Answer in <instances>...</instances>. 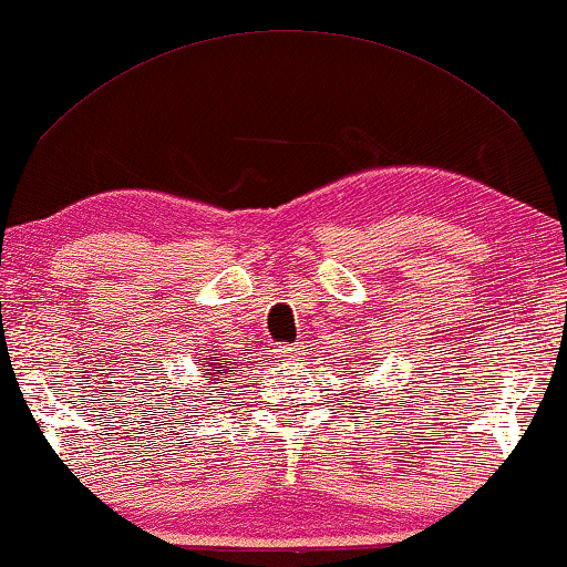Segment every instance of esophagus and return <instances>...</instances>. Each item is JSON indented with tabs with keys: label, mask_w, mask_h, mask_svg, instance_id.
<instances>
[{
	"label": "esophagus",
	"mask_w": 567,
	"mask_h": 567,
	"mask_svg": "<svg viewBox=\"0 0 567 567\" xmlns=\"http://www.w3.org/2000/svg\"><path fill=\"white\" fill-rule=\"evenodd\" d=\"M296 351H299V349H296L293 344H276V347H274V357H276L278 361H284V359H293V357H296Z\"/></svg>",
	"instance_id": "34e87169"
}]
</instances>
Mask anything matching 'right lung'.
<instances>
[{
	"label": "right lung",
	"mask_w": 567,
	"mask_h": 567,
	"mask_svg": "<svg viewBox=\"0 0 567 567\" xmlns=\"http://www.w3.org/2000/svg\"><path fill=\"white\" fill-rule=\"evenodd\" d=\"M216 361H218V357H210V361H208V367H213V369H206V374L208 377H216V374H226V371H236L234 367H226V369H223L220 364H216ZM220 384V382H218Z\"/></svg>",
	"instance_id": "1"
}]
</instances>
